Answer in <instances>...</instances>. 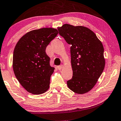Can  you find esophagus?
I'll use <instances>...</instances> for the list:
<instances>
[{
    "label": "esophagus",
    "mask_w": 121,
    "mask_h": 121,
    "mask_svg": "<svg viewBox=\"0 0 121 121\" xmlns=\"http://www.w3.org/2000/svg\"><path fill=\"white\" fill-rule=\"evenodd\" d=\"M62 67H63L62 65H60V66H57V69H58L59 70H61V69H62Z\"/></svg>",
    "instance_id": "34e87169"
}]
</instances>
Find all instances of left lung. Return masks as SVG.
I'll list each match as a JSON object with an SVG mask.
<instances>
[{"label": "left lung", "mask_w": 121, "mask_h": 121, "mask_svg": "<svg viewBox=\"0 0 121 121\" xmlns=\"http://www.w3.org/2000/svg\"><path fill=\"white\" fill-rule=\"evenodd\" d=\"M59 35L71 45L73 76L67 82L69 89L77 94L89 91L104 69V47L92 30L86 27L65 24L57 27Z\"/></svg>", "instance_id": "1"}]
</instances>
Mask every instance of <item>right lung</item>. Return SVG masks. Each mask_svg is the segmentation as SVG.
Wrapping results in <instances>:
<instances>
[{"mask_svg": "<svg viewBox=\"0 0 121 121\" xmlns=\"http://www.w3.org/2000/svg\"><path fill=\"white\" fill-rule=\"evenodd\" d=\"M58 34L56 29L43 28L31 30L17 43L13 54L15 75L29 93L41 94L48 90L54 68L50 65L46 48Z\"/></svg>", "mask_w": 121, "mask_h": 121, "instance_id": "right-lung-1", "label": "right lung"}]
</instances>
